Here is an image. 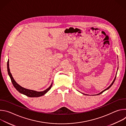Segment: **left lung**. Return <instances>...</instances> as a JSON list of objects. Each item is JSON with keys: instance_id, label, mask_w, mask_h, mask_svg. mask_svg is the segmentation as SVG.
Instances as JSON below:
<instances>
[{"instance_id": "1", "label": "left lung", "mask_w": 126, "mask_h": 126, "mask_svg": "<svg viewBox=\"0 0 126 126\" xmlns=\"http://www.w3.org/2000/svg\"><path fill=\"white\" fill-rule=\"evenodd\" d=\"M116 77H115V79H114V81H113V82H112V84H111V85H110V86H109V87H108V88H107V89H105V90H104V91H102V92H101V93H99V94H97V95H100V94H102V93H103V92H104V91H106V90H108V89H109V88H110V87H111V86H112V85H113V83H114V82H115V79H116Z\"/></svg>"}]
</instances>
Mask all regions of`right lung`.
Wrapping results in <instances>:
<instances>
[{
    "label": "right lung",
    "instance_id": "add662e5",
    "mask_svg": "<svg viewBox=\"0 0 126 126\" xmlns=\"http://www.w3.org/2000/svg\"><path fill=\"white\" fill-rule=\"evenodd\" d=\"M7 71H8V75L11 79V81L13 85L15 87V88H16L17 90L19 92H20V93H22L28 97H38L42 96L44 95V94H45L51 89V88L52 87V83L51 84V86L48 88H47L46 90H45L42 91V92H37V91H33V90H31L25 89V88H23L22 87L20 86L14 80V79L10 73V69H9V60H8V61H7Z\"/></svg>",
    "mask_w": 126,
    "mask_h": 126
}]
</instances>
